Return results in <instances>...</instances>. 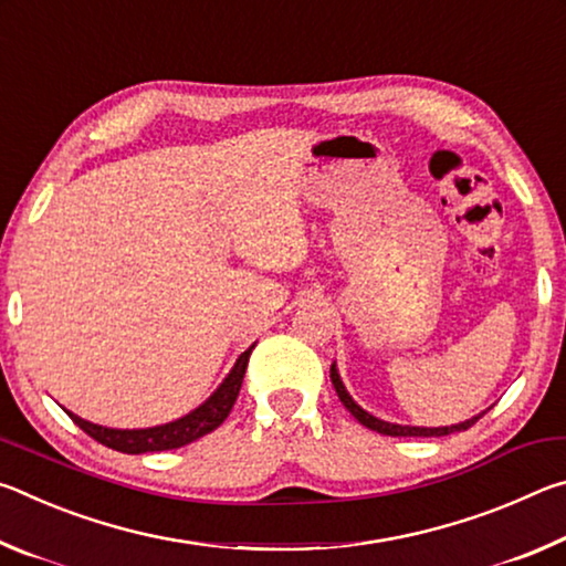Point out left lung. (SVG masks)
<instances>
[{
	"label": "left lung",
	"mask_w": 566,
	"mask_h": 566,
	"mask_svg": "<svg viewBox=\"0 0 566 566\" xmlns=\"http://www.w3.org/2000/svg\"><path fill=\"white\" fill-rule=\"evenodd\" d=\"M329 377H332L334 389H337V397L342 399V405L352 411V417L357 419L359 424L371 429V432H379V434H387V437H447V434H454V432H464V429L472 427L474 421L484 415V411H482V415H474L472 419H464V421H459V424H452V427H409V424H395V421H385V419H379V417H375V415H369L367 409H361V407L357 405V401L352 399V395L347 391V387H344V381H342L339 371H337V361L332 364Z\"/></svg>",
	"instance_id": "left-lung-1"
}]
</instances>
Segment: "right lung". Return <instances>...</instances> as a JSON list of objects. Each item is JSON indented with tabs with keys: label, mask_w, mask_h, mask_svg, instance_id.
<instances>
[{
	"label": "right lung",
	"mask_w": 566,
	"mask_h": 566,
	"mask_svg": "<svg viewBox=\"0 0 566 566\" xmlns=\"http://www.w3.org/2000/svg\"><path fill=\"white\" fill-rule=\"evenodd\" d=\"M252 349L254 344L247 352L239 354L232 371H229L222 385H219L212 395L202 401V405L191 409L185 417L167 421V424L145 427V429H114V427H102V424H94V421L76 417L70 409L64 411L72 417L74 424L84 429L92 439H97L99 444L117 449V452H124V454H145V452H165V449H179L189 442H197L199 437L214 432V429L227 419V415L232 411L237 401L239 387H242L247 361Z\"/></svg>",
	"instance_id": "1"
}]
</instances>
